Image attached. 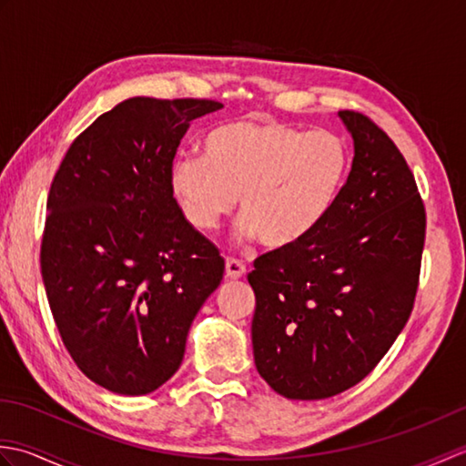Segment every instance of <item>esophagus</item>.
Here are the masks:
<instances>
[{"instance_id":"esophagus-1","label":"esophagus","mask_w":466,"mask_h":466,"mask_svg":"<svg viewBox=\"0 0 466 466\" xmlns=\"http://www.w3.org/2000/svg\"><path fill=\"white\" fill-rule=\"evenodd\" d=\"M244 274H246V266L240 260H236V258L226 260V279L228 280H238Z\"/></svg>"}]
</instances>
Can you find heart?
I'll return each instance as SVG.
<instances>
[{
  "mask_svg": "<svg viewBox=\"0 0 466 466\" xmlns=\"http://www.w3.org/2000/svg\"><path fill=\"white\" fill-rule=\"evenodd\" d=\"M350 167V146L339 134L246 117L214 127L204 137V156L174 157L170 190L202 232L216 230L240 198L244 234L286 250L326 222Z\"/></svg>",
  "mask_w": 466,
  "mask_h": 466,
  "instance_id": "1",
  "label": "heart"
}]
</instances>
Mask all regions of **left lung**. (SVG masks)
Returning a JSON list of instances; mask_svg holds the SVG:
<instances>
[{"instance_id":"8db88e82","label":"left lung","mask_w":466,"mask_h":466,"mask_svg":"<svg viewBox=\"0 0 466 466\" xmlns=\"http://www.w3.org/2000/svg\"><path fill=\"white\" fill-rule=\"evenodd\" d=\"M352 170L310 238L254 260V362L286 399L319 400L370 374L407 324L427 214L404 156L369 116L339 112Z\"/></svg>"}]
</instances>
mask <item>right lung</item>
<instances>
[{"mask_svg":"<svg viewBox=\"0 0 466 466\" xmlns=\"http://www.w3.org/2000/svg\"><path fill=\"white\" fill-rule=\"evenodd\" d=\"M220 107L130 97L76 137L49 187L39 254L49 309L77 369L112 392L137 397L170 379L220 286L224 258L170 190L190 122Z\"/></svg>","mask_w":466,"mask_h":466,"instance_id":"1","label":"right lung"}]
</instances>
